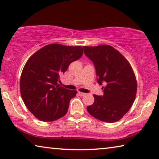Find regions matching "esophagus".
Returning a JSON list of instances; mask_svg holds the SVG:
<instances>
[{
    "label": "esophagus",
    "instance_id": "1",
    "mask_svg": "<svg viewBox=\"0 0 159 159\" xmlns=\"http://www.w3.org/2000/svg\"><path fill=\"white\" fill-rule=\"evenodd\" d=\"M79 94L80 97H83L84 96V95H85V93H83V92H79Z\"/></svg>",
    "mask_w": 159,
    "mask_h": 159
}]
</instances>
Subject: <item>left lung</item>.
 I'll list each match as a JSON object with an SVG mask.
<instances>
[{"mask_svg": "<svg viewBox=\"0 0 159 159\" xmlns=\"http://www.w3.org/2000/svg\"><path fill=\"white\" fill-rule=\"evenodd\" d=\"M84 53L96 70L97 83L103 94H94V102L87 107L89 114L102 122L120 120L134 103L137 82L131 66L122 54L110 45L83 47Z\"/></svg>", "mask_w": 159, "mask_h": 159, "instance_id": "left-lung-1", "label": "left lung"}]
</instances>
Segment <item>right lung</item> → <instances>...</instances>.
Returning <instances> with one entry per match:
<instances>
[{"instance_id": "1", "label": "right lung", "mask_w": 159, "mask_h": 159, "mask_svg": "<svg viewBox=\"0 0 159 159\" xmlns=\"http://www.w3.org/2000/svg\"><path fill=\"white\" fill-rule=\"evenodd\" d=\"M83 53L82 47L59 44L40 48L25 63L20 79L25 105L34 117L51 122L67 114L70 100L77 93L57 85L60 76Z\"/></svg>"}]
</instances>
